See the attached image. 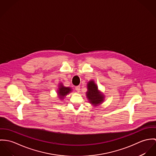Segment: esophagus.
Returning a JSON list of instances; mask_svg holds the SVG:
<instances>
[{
	"label": "esophagus",
	"mask_w": 156,
	"mask_h": 156,
	"mask_svg": "<svg viewBox=\"0 0 156 156\" xmlns=\"http://www.w3.org/2000/svg\"><path fill=\"white\" fill-rule=\"evenodd\" d=\"M75 90L78 91V92H80V86H76L75 87Z\"/></svg>",
	"instance_id": "1"
}]
</instances>
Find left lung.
<instances>
[{
    "label": "left lung",
    "instance_id": "8db88e82",
    "mask_svg": "<svg viewBox=\"0 0 156 156\" xmlns=\"http://www.w3.org/2000/svg\"><path fill=\"white\" fill-rule=\"evenodd\" d=\"M87 98L90 104L94 106L101 104L104 100V96L101 91L98 90V86L94 84L93 81H90L87 84Z\"/></svg>",
    "mask_w": 156,
    "mask_h": 156
}]
</instances>
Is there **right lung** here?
Here are the masks:
<instances>
[{"mask_svg":"<svg viewBox=\"0 0 156 156\" xmlns=\"http://www.w3.org/2000/svg\"><path fill=\"white\" fill-rule=\"evenodd\" d=\"M71 91H72L71 88L64 87L62 84H60L59 87H58V90L57 91L58 98L60 99H64L63 98H65V96L66 95H67L68 93H70Z\"/></svg>","mask_w":156,"mask_h":156,"instance_id":"add662e5","label":"right lung"}]
</instances>
